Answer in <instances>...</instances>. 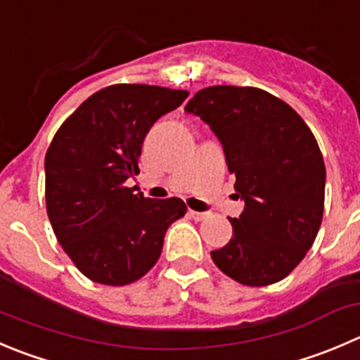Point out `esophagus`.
<instances>
[{
	"label": "esophagus",
	"instance_id": "obj_1",
	"mask_svg": "<svg viewBox=\"0 0 360 360\" xmlns=\"http://www.w3.org/2000/svg\"><path fill=\"white\" fill-rule=\"evenodd\" d=\"M188 214H190L193 219H197V221H202V219L209 218V212H198V211H193V209H190V211H188Z\"/></svg>",
	"mask_w": 360,
	"mask_h": 360
}]
</instances>
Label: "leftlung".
Wrapping results in <instances>:
<instances>
[{
	"label": "left lung",
	"mask_w": 360,
	"mask_h": 360,
	"mask_svg": "<svg viewBox=\"0 0 360 360\" xmlns=\"http://www.w3.org/2000/svg\"><path fill=\"white\" fill-rule=\"evenodd\" d=\"M184 110L219 139L236 174L239 218L211 251L216 267L248 287L281 281L313 246L323 216L326 165L315 135L283 100L258 87H204Z\"/></svg>",
	"instance_id": "left-lung-1"
}]
</instances>
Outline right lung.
<instances>
[{
    "label": "right lung",
    "mask_w": 360,
    "mask_h": 360,
    "mask_svg": "<svg viewBox=\"0 0 360 360\" xmlns=\"http://www.w3.org/2000/svg\"><path fill=\"white\" fill-rule=\"evenodd\" d=\"M188 91L148 84L103 87L59 127L45 155V204L65 253L91 281L123 287L158 262L181 198H146L128 188L142 142Z\"/></svg>",
    "instance_id": "add662e5"
}]
</instances>
